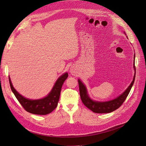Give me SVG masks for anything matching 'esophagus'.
<instances>
[{"mask_svg": "<svg viewBox=\"0 0 146 146\" xmlns=\"http://www.w3.org/2000/svg\"><path fill=\"white\" fill-rule=\"evenodd\" d=\"M71 74H75V68H71Z\"/></svg>", "mask_w": 146, "mask_h": 146, "instance_id": "obj_1", "label": "esophagus"}]
</instances>
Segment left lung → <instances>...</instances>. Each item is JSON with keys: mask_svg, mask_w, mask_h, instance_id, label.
I'll list each match as a JSON object with an SVG mask.
<instances>
[{"mask_svg": "<svg viewBox=\"0 0 146 146\" xmlns=\"http://www.w3.org/2000/svg\"><path fill=\"white\" fill-rule=\"evenodd\" d=\"M134 60H135V55H134ZM135 71V66L134 63ZM136 74V72H135ZM135 74L134 75L133 80L132 82L130 84L128 88L125 90V91L120 95L119 97L116 98L114 100H111V101L106 102H94L93 100L90 99L87 94V90L84 85L82 83V82L78 80V85H79V90H80V98H81L83 103L84 104L85 106H86L88 109L91 110L92 112L97 113H109L114 111L116 109H118L126 99L127 97L131 90V88L133 86V84L135 82Z\"/></svg>", "mask_w": 146, "mask_h": 146, "instance_id": "obj_1", "label": "left lung"}]
</instances>
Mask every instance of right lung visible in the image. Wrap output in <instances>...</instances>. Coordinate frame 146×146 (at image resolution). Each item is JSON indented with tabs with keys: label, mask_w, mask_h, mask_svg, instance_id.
I'll use <instances>...</instances> for the list:
<instances>
[{
	"label": "right lung",
	"mask_w": 146,
	"mask_h": 146,
	"mask_svg": "<svg viewBox=\"0 0 146 146\" xmlns=\"http://www.w3.org/2000/svg\"><path fill=\"white\" fill-rule=\"evenodd\" d=\"M68 77V74L65 73L57 80L51 92L47 97L40 100H31L25 98L19 94L14 88L11 80L9 77V82L11 90L19 103L26 111L33 114L46 115L52 112L57 106L62 85Z\"/></svg>",
	"instance_id": "obj_1"
}]
</instances>
